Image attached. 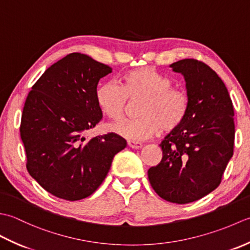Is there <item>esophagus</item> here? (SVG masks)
<instances>
[{"label":"esophagus","mask_w":250,"mask_h":250,"mask_svg":"<svg viewBox=\"0 0 250 250\" xmlns=\"http://www.w3.org/2000/svg\"><path fill=\"white\" fill-rule=\"evenodd\" d=\"M128 146L130 148H133V149H140V148L143 147V144L140 142H133V141H129L128 142Z\"/></svg>","instance_id":"34e87169"}]
</instances>
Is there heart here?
Instances as JSON below:
<instances>
[{
  "label": "heart",
  "mask_w": 250,
  "mask_h": 250,
  "mask_svg": "<svg viewBox=\"0 0 250 250\" xmlns=\"http://www.w3.org/2000/svg\"><path fill=\"white\" fill-rule=\"evenodd\" d=\"M173 82L151 67L130 71L122 78L121 87L115 83L100 84L95 100L101 110L110 119L124 117L128 100L142 101L139 119L122 120L109 130L126 140L140 142L149 139L161 129L172 132L182 125L188 114L189 100L183 90L172 88Z\"/></svg>",
  "instance_id": "obj_1"
}]
</instances>
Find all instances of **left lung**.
I'll return each instance as SVG.
<instances>
[{"label":"left lung","instance_id":"left-lung-1","mask_svg":"<svg viewBox=\"0 0 250 250\" xmlns=\"http://www.w3.org/2000/svg\"><path fill=\"white\" fill-rule=\"evenodd\" d=\"M169 67L182 74L187 117L160 147L162 160L148 169L159 196L176 204L199 200L218 187L234 146V109L221 78L205 63L185 59Z\"/></svg>","mask_w":250,"mask_h":250}]
</instances>
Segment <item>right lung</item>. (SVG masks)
I'll use <instances>...</instances> for the list:
<instances>
[{"instance_id": "1", "label": "right lung", "mask_w": 250, "mask_h": 250, "mask_svg": "<svg viewBox=\"0 0 250 250\" xmlns=\"http://www.w3.org/2000/svg\"><path fill=\"white\" fill-rule=\"evenodd\" d=\"M111 67L73 52L47 68L32 87L20 136L29 174L46 191L67 201L91 195L126 142L115 133L87 140L102 119L95 100L99 81Z\"/></svg>"}]
</instances>
